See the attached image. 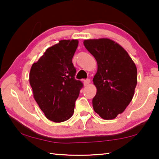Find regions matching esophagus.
<instances>
[{"instance_id": "1", "label": "esophagus", "mask_w": 159, "mask_h": 159, "mask_svg": "<svg viewBox=\"0 0 159 159\" xmlns=\"http://www.w3.org/2000/svg\"><path fill=\"white\" fill-rule=\"evenodd\" d=\"M90 83V79H86L83 80V84H84L85 86H87L88 85H89Z\"/></svg>"}]
</instances>
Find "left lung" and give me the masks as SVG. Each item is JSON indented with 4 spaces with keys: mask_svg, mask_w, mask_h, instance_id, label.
Here are the masks:
<instances>
[{
    "mask_svg": "<svg viewBox=\"0 0 159 159\" xmlns=\"http://www.w3.org/2000/svg\"><path fill=\"white\" fill-rule=\"evenodd\" d=\"M83 44L98 63L93 79L97 88L94 111L103 119H114L125 111L134 96L138 82L135 64L127 51L111 39H88Z\"/></svg>",
    "mask_w": 159,
    "mask_h": 159,
    "instance_id": "1",
    "label": "left lung"
}]
</instances>
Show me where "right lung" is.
I'll list each match as a JSON object with an SVG mask.
<instances>
[{
	"mask_svg": "<svg viewBox=\"0 0 159 159\" xmlns=\"http://www.w3.org/2000/svg\"><path fill=\"white\" fill-rule=\"evenodd\" d=\"M78 45V40H61L48 48L30 70L34 98L45 117L53 122L72 116L83 87L81 81L75 79L76 71L72 63Z\"/></svg>",
	"mask_w": 159,
	"mask_h": 159,
	"instance_id": "obj_1",
	"label": "right lung"
}]
</instances>
